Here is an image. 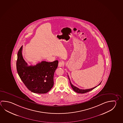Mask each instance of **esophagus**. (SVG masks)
<instances>
[{"mask_svg": "<svg viewBox=\"0 0 123 123\" xmlns=\"http://www.w3.org/2000/svg\"><path fill=\"white\" fill-rule=\"evenodd\" d=\"M63 62H61V61H60L59 63V64H58V66L59 67H62V66H63Z\"/></svg>", "mask_w": 123, "mask_h": 123, "instance_id": "esophagus-1", "label": "esophagus"}]
</instances>
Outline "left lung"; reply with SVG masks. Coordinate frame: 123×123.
I'll list each match as a JSON object with an SVG mask.
<instances>
[{"mask_svg": "<svg viewBox=\"0 0 123 123\" xmlns=\"http://www.w3.org/2000/svg\"><path fill=\"white\" fill-rule=\"evenodd\" d=\"M68 79L69 80L70 84V85H71V87H72V89H73V90H74V91H75V92H77V93H87V92H88L89 91H90L92 90H93V89H94L95 87H97V86H95L94 87H93V88H91V89H85V90H84V89H79V88H78V87H76V86H74V85L71 83V81H70V78H69V77L68 75ZM100 84V83L98 85H99Z\"/></svg>", "mask_w": 123, "mask_h": 123, "instance_id": "1", "label": "left lung"}]
</instances>
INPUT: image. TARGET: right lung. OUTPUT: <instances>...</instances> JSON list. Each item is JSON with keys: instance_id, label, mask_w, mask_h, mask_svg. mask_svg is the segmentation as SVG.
<instances>
[{"instance_id": "1", "label": "right lung", "mask_w": 123, "mask_h": 123, "mask_svg": "<svg viewBox=\"0 0 123 123\" xmlns=\"http://www.w3.org/2000/svg\"><path fill=\"white\" fill-rule=\"evenodd\" d=\"M22 50L23 46L18 52L16 61L19 77L28 90L33 93H47L53 86V76L58 67V60L52 62L42 61L36 65L28 64L23 59Z\"/></svg>"}]
</instances>
